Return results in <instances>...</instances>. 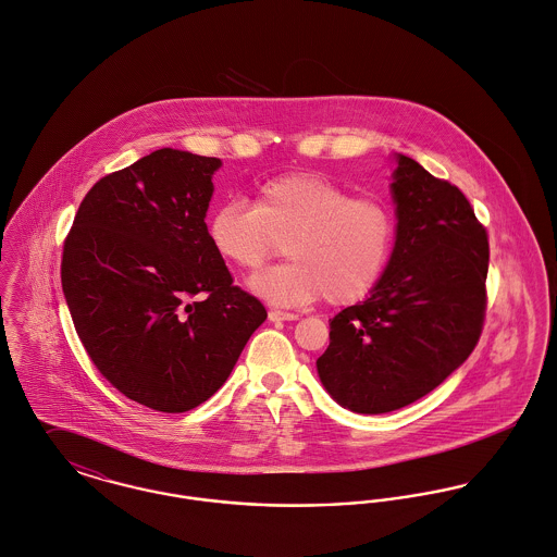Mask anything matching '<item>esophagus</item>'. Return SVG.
<instances>
[{
    "label": "esophagus",
    "mask_w": 557,
    "mask_h": 557,
    "mask_svg": "<svg viewBox=\"0 0 557 557\" xmlns=\"http://www.w3.org/2000/svg\"><path fill=\"white\" fill-rule=\"evenodd\" d=\"M269 320H271V322H280V320H299V313H295V311H282V309H271V311H269Z\"/></svg>",
    "instance_id": "1"
}]
</instances>
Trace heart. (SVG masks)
<instances>
[{
  "label": "heart",
  "instance_id": "1",
  "mask_svg": "<svg viewBox=\"0 0 557 557\" xmlns=\"http://www.w3.org/2000/svg\"><path fill=\"white\" fill-rule=\"evenodd\" d=\"M207 242L226 264L253 273L286 244L290 262L249 280L275 306H333L366 299L395 248L397 222L373 196H352L331 180L293 173L264 182L251 207L224 202L207 220Z\"/></svg>",
  "mask_w": 557,
  "mask_h": 557
}]
</instances>
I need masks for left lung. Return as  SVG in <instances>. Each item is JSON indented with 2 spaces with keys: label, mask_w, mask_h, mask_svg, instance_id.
Masks as SVG:
<instances>
[{
  "label": "left lung",
  "mask_w": 557,
  "mask_h": 557,
  "mask_svg": "<svg viewBox=\"0 0 557 557\" xmlns=\"http://www.w3.org/2000/svg\"><path fill=\"white\" fill-rule=\"evenodd\" d=\"M397 237L363 304L329 324L315 361L329 395L359 414L399 410L442 384L476 348L487 309L490 242L463 191L397 156Z\"/></svg>",
  "instance_id": "8db88e82"
}]
</instances>
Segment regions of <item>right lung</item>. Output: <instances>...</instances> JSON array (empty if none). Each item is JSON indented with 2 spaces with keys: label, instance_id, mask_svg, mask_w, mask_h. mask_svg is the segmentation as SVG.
<instances>
[{
  "label": "right lung",
  "instance_id": "1",
  "mask_svg": "<svg viewBox=\"0 0 557 557\" xmlns=\"http://www.w3.org/2000/svg\"><path fill=\"white\" fill-rule=\"evenodd\" d=\"M218 158L158 149L91 187L63 242L81 344L127 399L186 412L231 375L267 309L207 242Z\"/></svg>",
  "mask_w": 557,
  "mask_h": 557
}]
</instances>
